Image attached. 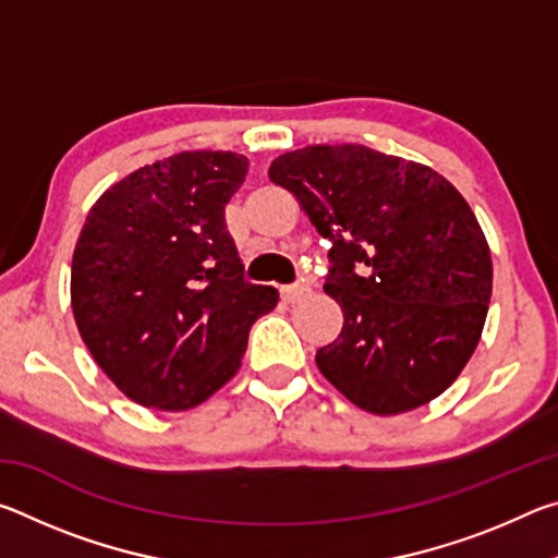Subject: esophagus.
Returning a JSON list of instances; mask_svg holds the SVG:
<instances>
[{
	"label": "esophagus",
	"instance_id": "1",
	"mask_svg": "<svg viewBox=\"0 0 558 558\" xmlns=\"http://www.w3.org/2000/svg\"><path fill=\"white\" fill-rule=\"evenodd\" d=\"M280 295H282V300L292 305V302H300L302 298H307L310 288L307 286H286V288H280Z\"/></svg>",
	"mask_w": 558,
	"mask_h": 558
}]
</instances>
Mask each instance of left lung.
Returning a JSON list of instances; mask_svg holds the SVG:
<instances>
[{
    "label": "left lung",
    "instance_id": "left-lung-1",
    "mask_svg": "<svg viewBox=\"0 0 558 558\" xmlns=\"http://www.w3.org/2000/svg\"><path fill=\"white\" fill-rule=\"evenodd\" d=\"M272 184L329 239L325 292L344 327L317 349L325 379L359 409L393 415L440 396L483 335L493 258L446 177L364 145H310L272 159Z\"/></svg>",
    "mask_w": 558,
    "mask_h": 558
}]
</instances>
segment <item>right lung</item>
I'll list each match as a JSON object with an SVG mask.
<instances>
[{"label":"right lung","instance_id":"obj_1","mask_svg":"<svg viewBox=\"0 0 558 558\" xmlns=\"http://www.w3.org/2000/svg\"><path fill=\"white\" fill-rule=\"evenodd\" d=\"M248 159L179 153L112 184L93 204L71 263L83 342L140 405L186 411L241 369L251 325L278 290L243 278L223 209Z\"/></svg>","mask_w":558,"mask_h":558}]
</instances>
